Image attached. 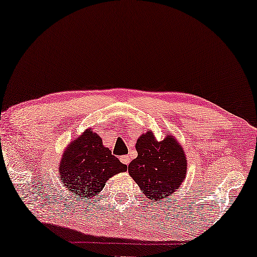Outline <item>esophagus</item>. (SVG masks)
I'll use <instances>...</instances> for the list:
<instances>
[{
    "instance_id": "1",
    "label": "esophagus",
    "mask_w": 257,
    "mask_h": 257,
    "mask_svg": "<svg viewBox=\"0 0 257 257\" xmlns=\"http://www.w3.org/2000/svg\"><path fill=\"white\" fill-rule=\"evenodd\" d=\"M120 161H121L122 164L128 165V164H130V161H131V159H130V157H128V156H122V157H120Z\"/></svg>"
}]
</instances>
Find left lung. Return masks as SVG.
<instances>
[{"label":"left lung","mask_w":257,"mask_h":257,"mask_svg":"<svg viewBox=\"0 0 257 257\" xmlns=\"http://www.w3.org/2000/svg\"><path fill=\"white\" fill-rule=\"evenodd\" d=\"M138 157L128 165V173L151 200L174 194L186 177L187 161L182 147L167 136L157 142L151 132L137 140Z\"/></svg>","instance_id":"left-lung-1"}]
</instances>
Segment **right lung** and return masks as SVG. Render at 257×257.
Returning a JSON list of instances; mask_svg holds the SVG:
<instances>
[{
    "label": "right lung",
    "instance_id": "1",
    "mask_svg": "<svg viewBox=\"0 0 257 257\" xmlns=\"http://www.w3.org/2000/svg\"><path fill=\"white\" fill-rule=\"evenodd\" d=\"M125 171L127 166L112 156L91 128L70 144L59 165L63 185L82 200L97 196L108 179Z\"/></svg>",
    "mask_w": 257,
    "mask_h": 257
}]
</instances>
